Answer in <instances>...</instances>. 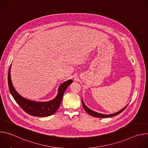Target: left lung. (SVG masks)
<instances>
[{
  "label": "left lung",
  "mask_w": 148,
  "mask_h": 148,
  "mask_svg": "<svg viewBox=\"0 0 148 148\" xmlns=\"http://www.w3.org/2000/svg\"><path fill=\"white\" fill-rule=\"evenodd\" d=\"M82 105H83V107H84V110H85L89 115H90L91 116H94V117H97V118H110V117H112V116H116V115L119 114L120 113H121V112L126 108V107H127V105H126V106H125L123 108H122L121 110H120L119 111H118V112H116V113H114V114H110V115H105V114H100V113L95 112V111H94L90 110V108H88L86 106V105H85V103H84V102L82 99Z\"/></svg>",
  "instance_id": "1"
}]
</instances>
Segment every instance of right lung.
I'll use <instances>...</instances> for the list:
<instances>
[{"label":"right lung","mask_w":148,"mask_h":148,"mask_svg":"<svg viewBox=\"0 0 148 148\" xmlns=\"http://www.w3.org/2000/svg\"><path fill=\"white\" fill-rule=\"evenodd\" d=\"M11 66L8 72V85L12 95L19 106L26 113L34 116L45 117L54 114L59 108L63 94L68 86L73 82V80L69 79L62 83L58 88L57 95L53 99L47 102L33 101L22 97L15 90L10 78Z\"/></svg>","instance_id":"add662e5"}]
</instances>
